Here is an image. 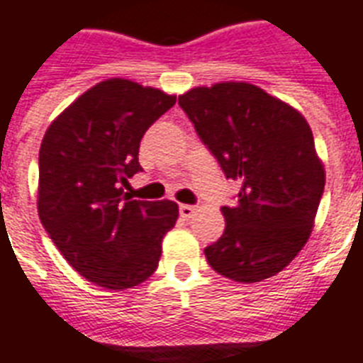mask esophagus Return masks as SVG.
<instances>
[{
	"mask_svg": "<svg viewBox=\"0 0 363 363\" xmlns=\"http://www.w3.org/2000/svg\"><path fill=\"white\" fill-rule=\"evenodd\" d=\"M196 211H198L196 207H194V206H186V203H182V206L179 207V213H181V217L184 218V220H190V218H192L194 215H196Z\"/></svg>",
	"mask_w": 363,
	"mask_h": 363,
	"instance_id": "1",
	"label": "esophagus"
}]
</instances>
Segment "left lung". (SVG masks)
Wrapping results in <instances>:
<instances>
[{
  "label": "left lung",
  "instance_id": "left-lung-1",
  "mask_svg": "<svg viewBox=\"0 0 363 363\" xmlns=\"http://www.w3.org/2000/svg\"><path fill=\"white\" fill-rule=\"evenodd\" d=\"M179 104L217 157L240 182L226 228L203 249L215 272L255 284L281 272L308 240L325 186L311 125L295 108L242 82L194 87Z\"/></svg>",
  "mask_w": 363,
  "mask_h": 363
}]
</instances>
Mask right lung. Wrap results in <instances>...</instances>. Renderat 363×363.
I'll list each match as a JSON object with an SVG mask.
<instances>
[{"instance_id":"obj_1","label":"right lung","mask_w":363,"mask_h":363,"mask_svg":"<svg viewBox=\"0 0 363 363\" xmlns=\"http://www.w3.org/2000/svg\"><path fill=\"white\" fill-rule=\"evenodd\" d=\"M175 101L112 77L77 96L41 140V225L68 264L96 286L120 291L156 272L179 207L131 200L125 188L143 171L140 138Z\"/></svg>"}]
</instances>
